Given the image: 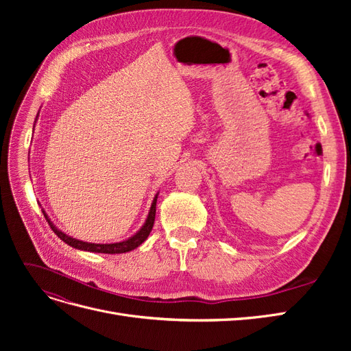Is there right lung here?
<instances>
[{
  "label": "right lung",
  "mask_w": 351,
  "mask_h": 351,
  "mask_svg": "<svg viewBox=\"0 0 351 351\" xmlns=\"http://www.w3.org/2000/svg\"><path fill=\"white\" fill-rule=\"evenodd\" d=\"M158 195H159V192L155 195V197L152 200L149 214H147V218L145 221V224L142 226V228L137 231L136 234H133L132 237H129V239L124 240V241H120V243H110V244L105 243V244H101V243H88V241H82V240H77V239H73V237L67 236L66 232H62L61 230H58L54 224H52V221L48 218V215L45 214V210H42V212H44V217L47 218L48 224L52 228V231H54L56 234L62 241L67 243L69 246H71L74 249L84 250V252H93V253H108V254L125 253V252H130V250H133L136 247H139L141 244L147 239V236L151 234L152 227H154V221H155V214H156V199H158Z\"/></svg>",
  "instance_id": "obj_1"
}]
</instances>
